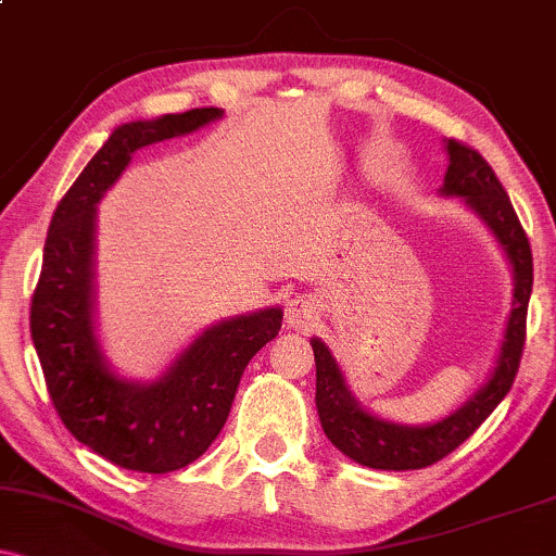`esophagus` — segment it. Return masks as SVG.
<instances>
[{
	"label": "esophagus",
	"instance_id": "obj_1",
	"mask_svg": "<svg viewBox=\"0 0 556 556\" xmlns=\"http://www.w3.org/2000/svg\"><path fill=\"white\" fill-rule=\"evenodd\" d=\"M285 321H287V329L292 331H311L316 327L318 321V305L316 300L311 295H298L287 300L285 305Z\"/></svg>",
	"mask_w": 556,
	"mask_h": 556
}]
</instances>
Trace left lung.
<instances>
[{
	"label": "left lung",
	"mask_w": 556,
	"mask_h": 556,
	"mask_svg": "<svg viewBox=\"0 0 556 556\" xmlns=\"http://www.w3.org/2000/svg\"><path fill=\"white\" fill-rule=\"evenodd\" d=\"M444 151L450 164H446L444 185L439 193L463 198L465 206L500 242L504 258L513 269V308H509L500 355L486 384L478 389L473 397L465 400L455 413L424 426L394 424L366 410L350 389L331 350L318 337L311 340L316 358V410L321 429L342 455L374 470H418L455 452L509 392L520 366L522 342H526V314L533 287L531 242L522 232L509 195L504 193L486 159L452 138L444 140Z\"/></svg>",
	"instance_id": "obj_1"
}]
</instances>
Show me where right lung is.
I'll return each instance as SVG.
<instances>
[{
  "label": "right lung",
  "instance_id": "1",
  "mask_svg": "<svg viewBox=\"0 0 556 556\" xmlns=\"http://www.w3.org/2000/svg\"><path fill=\"white\" fill-rule=\"evenodd\" d=\"M222 114L203 106L114 127L56 206L30 300V337L62 424L96 455L138 473L198 460L219 437L245 366L282 329L279 305L225 318L151 381L114 371L96 334V203L138 149L188 136Z\"/></svg>",
  "mask_w": 556,
  "mask_h": 556
}]
</instances>
